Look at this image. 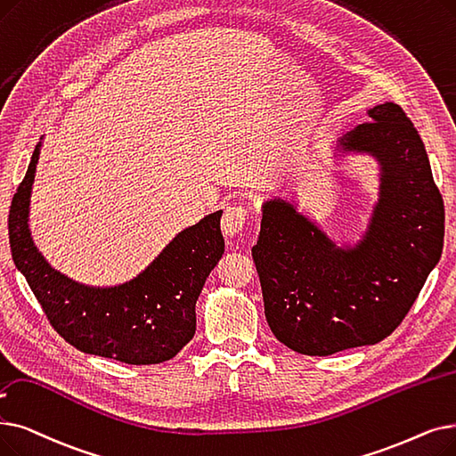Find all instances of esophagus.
<instances>
[{"label":"esophagus","instance_id":"34e87169","mask_svg":"<svg viewBox=\"0 0 456 456\" xmlns=\"http://www.w3.org/2000/svg\"><path fill=\"white\" fill-rule=\"evenodd\" d=\"M246 220H248V210L244 207H239V205L227 207L222 217V231L227 239H232V236L240 234L242 229L246 227Z\"/></svg>","mask_w":456,"mask_h":456}]
</instances>
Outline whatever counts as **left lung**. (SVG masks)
Masks as SVG:
<instances>
[{
	"mask_svg": "<svg viewBox=\"0 0 456 456\" xmlns=\"http://www.w3.org/2000/svg\"><path fill=\"white\" fill-rule=\"evenodd\" d=\"M369 117L338 142L380 166L379 203L358 244L335 246L281 197L263 205L251 255L265 314L277 341L305 355L386 339L442 256L444 200L418 130L393 102L370 108Z\"/></svg>",
	"mask_w": 456,
	"mask_h": 456,
	"instance_id": "left-lung-1",
	"label": "left lung"
}]
</instances>
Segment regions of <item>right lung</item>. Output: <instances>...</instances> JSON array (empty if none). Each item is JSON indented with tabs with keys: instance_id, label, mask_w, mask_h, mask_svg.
<instances>
[{
	"instance_id": "right-lung-1",
	"label": "right lung",
	"mask_w": 456,
	"mask_h": 456,
	"mask_svg": "<svg viewBox=\"0 0 456 456\" xmlns=\"http://www.w3.org/2000/svg\"><path fill=\"white\" fill-rule=\"evenodd\" d=\"M41 143L9 210L12 261L24 273L53 330L74 348L128 365L175 358L195 333V302L225 251L222 210L181 231L134 280L87 287L53 270L29 232V197Z\"/></svg>"
}]
</instances>
